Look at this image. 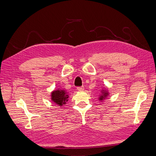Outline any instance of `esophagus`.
Wrapping results in <instances>:
<instances>
[{"label": "esophagus", "instance_id": "1", "mask_svg": "<svg viewBox=\"0 0 156 156\" xmlns=\"http://www.w3.org/2000/svg\"><path fill=\"white\" fill-rule=\"evenodd\" d=\"M77 90L79 91H82L84 90V87H77Z\"/></svg>", "mask_w": 156, "mask_h": 156}]
</instances>
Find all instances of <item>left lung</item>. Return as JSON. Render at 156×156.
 <instances>
[{"instance_id":"1","label":"left lung","mask_w":156,"mask_h":156,"mask_svg":"<svg viewBox=\"0 0 156 156\" xmlns=\"http://www.w3.org/2000/svg\"><path fill=\"white\" fill-rule=\"evenodd\" d=\"M101 92V94L100 96V97H99V100L100 101H103L108 96V92L107 90H102Z\"/></svg>"}]
</instances>
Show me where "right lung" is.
<instances>
[{
	"mask_svg": "<svg viewBox=\"0 0 156 156\" xmlns=\"http://www.w3.org/2000/svg\"><path fill=\"white\" fill-rule=\"evenodd\" d=\"M69 95L64 89H58L51 92V100L59 106L65 105L68 101Z\"/></svg>",
	"mask_w": 156,
	"mask_h": 156,
	"instance_id": "obj_1",
	"label": "right lung"
}]
</instances>
